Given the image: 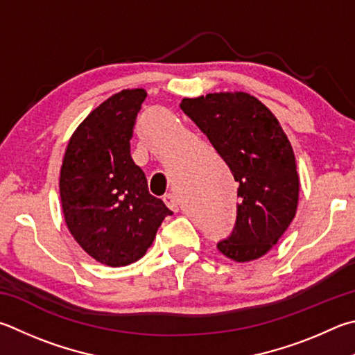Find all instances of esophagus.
<instances>
[{
	"label": "esophagus",
	"instance_id": "obj_1",
	"mask_svg": "<svg viewBox=\"0 0 355 355\" xmlns=\"http://www.w3.org/2000/svg\"><path fill=\"white\" fill-rule=\"evenodd\" d=\"M163 200H164V203H166L167 208L172 209V211H178V200H177L175 196H173V194H166L163 197Z\"/></svg>",
	"mask_w": 355,
	"mask_h": 355
}]
</instances>
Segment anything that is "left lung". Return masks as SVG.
Here are the masks:
<instances>
[{
	"label": "left lung",
	"instance_id": "left-lung-1",
	"mask_svg": "<svg viewBox=\"0 0 355 355\" xmlns=\"http://www.w3.org/2000/svg\"><path fill=\"white\" fill-rule=\"evenodd\" d=\"M180 107L239 183L236 225L228 239L217 243L218 251L236 262L259 259L278 243L298 208L300 177L287 135L248 93L184 98Z\"/></svg>",
	"mask_w": 355,
	"mask_h": 355
}]
</instances>
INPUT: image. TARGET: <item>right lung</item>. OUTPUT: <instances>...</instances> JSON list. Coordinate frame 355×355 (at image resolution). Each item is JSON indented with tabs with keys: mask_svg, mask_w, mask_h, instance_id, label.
Masks as SVG:
<instances>
[{
	"mask_svg": "<svg viewBox=\"0 0 355 355\" xmlns=\"http://www.w3.org/2000/svg\"><path fill=\"white\" fill-rule=\"evenodd\" d=\"M146 89H122L89 113L69 138L60 169V200L71 236L108 267L146 254L172 211L147 189L130 155Z\"/></svg>",
	"mask_w": 355,
	"mask_h": 355,
	"instance_id": "obj_1",
	"label": "right lung"
}]
</instances>
